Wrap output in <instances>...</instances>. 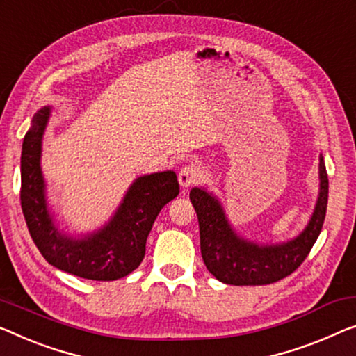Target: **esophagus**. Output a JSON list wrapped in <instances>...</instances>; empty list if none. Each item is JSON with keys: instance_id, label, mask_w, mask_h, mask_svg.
<instances>
[{"instance_id": "1", "label": "esophagus", "mask_w": 356, "mask_h": 356, "mask_svg": "<svg viewBox=\"0 0 356 356\" xmlns=\"http://www.w3.org/2000/svg\"><path fill=\"white\" fill-rule=\"evenodd\" d=\"M201 177H203V172H201V168L198 164H185V166L179 171V184L182 188H187L190 185L198 184Z\"/></svg>"}]
</instances>
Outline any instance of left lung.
I'll return each mask as SVG.
<instances>
[{"label":"left lung","mask_w":356,"mask_h":356,"mask_svg":"<svg viewBox=\"0 0 356 356\" xmlns=\"http://www.w3.org/2000/svg\"><path fill=\"white\" fill-rule=\"evenodd\" d=\"M320 196L310 224L293 241L278 246H257L238 238L230 229L217 200L201 188L190 192L200 222L201 256L206 268L227 284L262 286L288 277L305 261L323 229L327 208V172L320 160Z\"/></svg>","instance_id":"8db88e82"}]
</instances>
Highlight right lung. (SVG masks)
I'll return each mask as SVG.
<instances>
[{"label": "right lung", "instance_id": "add662e5", "mask_svg": "<svg viewBox=\"0 0 356 356\" xmlns=\"http://www.w3.org/2000/svg\"><path fill=\"white\" fill-rule=\"evenodd\" d=\"M47 118L49 108L33 116L20 158V204L31 240L42 257L63 272L95 281L123 278L139 267L153 222L163 206L179 195L176 172L139 177L107 227L84 240H72L57 230L46 208L40 156Z\"/></svg>", "mask_w": 356, "mask_h": 356}]
</instances>
